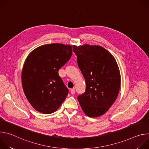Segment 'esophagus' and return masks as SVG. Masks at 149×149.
Listing matches in <instances>:
<instances>
[{"label": "esophagus", "instance_id": "obj_1", "mask_svg": "<svg viewBox=\"0 0 149 149\" xmlns=\"http://www.w3.org/2000/svg\"><path fill=\"white\" fill-rule=\"evenodd\" d=\"M71 94H75V89L74 88H73V89H71Z\"/></svg>", "mask_w": 149, "mask_h": 149}]
</instances>
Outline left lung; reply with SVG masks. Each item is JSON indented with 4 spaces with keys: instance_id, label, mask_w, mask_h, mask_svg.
Wrapping results in <instances>:
<instances>
[{
    "instance_id": "left-lung-1",
    "label": "left lung",
    "mask_w": 149,
    "mask_h": 149,
    "mask_svg": "<svg viewBox=\"0 0 149 149\" xmlns=\"http://www.w3.org/2000/svg\"><path fill=\"white\" fill-rule=\"evenodd\" d=\"M78 66L86 83L84 93L77 98L84 113L90 117L107 112L120 88V74L116 59L100 46H72Z\"/></svg>"
}]
</instances>
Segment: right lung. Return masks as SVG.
Here are the masks:
<instances>
[{
    "label": "right lung",
    "mask_w": 149,
    "mask_h": 149,
    "mask_svg": "<svg viewBox=\"0 0 149 149\" xmlns=\"http://www.w3.org/2000/svg\"><path fill=\"white\" fill-rule=\"evenodd\" d=\"M71 45L52 44L40 46L27 57L22 70L24 93L32 107L44 114L55 111L68 94L58 74L70 59Z\"/></svg>",
    "instance_id": "1"
}]
</instances>
